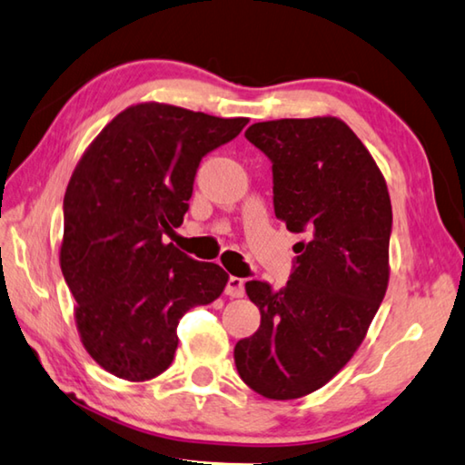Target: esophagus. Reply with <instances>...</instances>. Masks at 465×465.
<instances>
[{
  "label": "esophagus",
  "mask_w": 465,
  "mask_h": 465,
  "mask_svg": "<svg viewBox=\"0 0 465 465\" xmlns=\"http://www.w3.org/2000/svg\"><path fill=\"white\" fill-rule=\"evenodd\" d=\"M225 292L230 294V297H243V292H246V286H243V278L240 276H230L227 278V284H225Z\"/></svg>",
  "instance_id": "obj_1"
}]
</instances>
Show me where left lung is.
Masks as SVG:
<instances>
[{
    "mask_svg": "<svg viewBox=\"0 0 465 465\" xmlns=\"http://www.w3.org/2000/svg\"><path fill=\"white\" fill-rule=\"evenodd\" d=\"M246 138L272 163L276 217L302 240L281 291L246 282L262 319L233 360L252 391L301 399L348 364L384 299L391 197L372 154L337 117L258 122Z\"/></svg>",
    "mask_w": 465,
    "mask_h": 465,
    "instance_id": "obj_1",
    "label": "left lung"
}]
</instances>
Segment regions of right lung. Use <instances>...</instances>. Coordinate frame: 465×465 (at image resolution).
<instances>
[{
    "mask_svg": "<svg viewBox=\"0 0 465 465\" xmlns=\"http://www.w3.org/2000/svg\"><path fill=\"white\" fill-rule=\"evenodd\" d=\"M246 117L138 104L91 142L64 193L61 270L77 301L81 341L117 378L144 382L173 364L176 325L209 305L227 276L163 235L183 223L197 168Z\"/></svg>",
    "mask_w": 465,
    "mask_h": 465,
    "instance_id": "1",
    "label": "right lung"
}]
</instances>
